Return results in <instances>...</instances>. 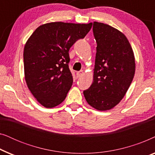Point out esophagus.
I'll return each mask as SVG.
<instances>
[{
  "label": "esophagus",
  "mask_w": 155,
  "mask_h": 155,
  "mask_svg": "<svg viewBox=\"0 0 155 155\" xmlns=\"http://www.w3.org/2000/svg\"><path fill=\"white\" fill-rule=\"evenodd\" d=\"M76 74H77V77L78 78H80L81 76L83 75L84 74V72L82 71H78L77 73H76Z\"/></svg>",
  "instance_id": "esophagus-1"
}]
</instances>
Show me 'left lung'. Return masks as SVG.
Returning <instances> with one entry per match:
<instances>
[{
  "instance_id": "8db88e82",
  "label": "left lung",
  "mask_w": 155,
  "mask_h": 155,
  "mask_svg": "<svg viewBox=\"0 0 155 155\" xmlns=\"http://www.w3.org/2000/svg\"><path fill=\"white\" fill-rule=\"evenodd\" d=\"M97 42L94 79L83 92L86 101L99 111H107L124 98L135 75V57L128 39L109 25L94 22Z\"/></svg>"
}]
</instances>
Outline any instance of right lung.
Segmentation results:
<instances>
[{
    "instance_id": "add662e5",
    "label": "right lung",
    "mask_w": 155,
    "mask_h": 155,
    "mask_svg": "<svg viewBox=\"0 0 155 155\" xmlns=\"http://www.w3.org/2000/svg\"><path fill=\"white\" fill-rule=\"evenodd\" d=\"M92 26V22H50L36 29L27 40L23 54L25 80L44 107L53 108L64 101L73 82L69 49Z\"/></svg>"
}]
</instances>
